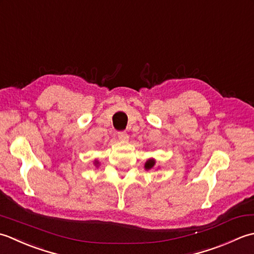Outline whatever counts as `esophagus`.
Returning a JSON list of instances; mask_svg holds the SVG:
<instances>
[{"mask_svg": "<svg viewBox=\"0 0 254 254\" xmlns=\"http://www.w3.org/2000/svg\"><path fill=\"white\" fill-rule=\"evenodd\" d=\"M117 136H118V138H120V140H123V141H126V140H128V134L125 132V131H120V132H117Z\"/></svg>", "mask_w": 254, "mask_h": 254, "instance_id": "1", "label": "esophagus"}]
</instances>
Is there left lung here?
<instances>
[{
  "label": "left lung",
  "mask_w": 254,
  "mask_h": 254,
  "mask_svg": "<svg viewBox=\"0 0 254 254\" xmlns=\"http://www.w3.org/2000/svg\"><path fill=\"white\" fill-rule=\"evenodd\" d=\"M154 160H148V161L146 162V164H144V168H146L147 170H150V169H152L153 168V165H154Z\"/></svg>",
  "instance_id": "obj_1"
}]
</instances>
